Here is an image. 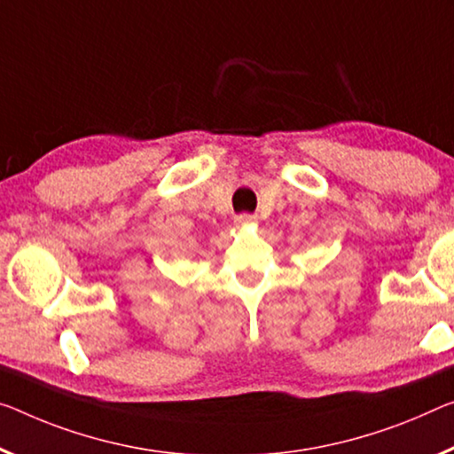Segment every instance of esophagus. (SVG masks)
<instances>
[{
	"mask_svg": "<svg viewBox=\"0 0 454 454\" xmlns=\"http://www.w3.org/2000/svg\"><path fill=\"white\" fill-rule=\"evenodd\" d=\"M254 223H255L254 215L241 213V215H237V217H235V225L237 227H247V225H254Z\"/></svg>",
	"mask_w": 454,
	"mask_h": 454,
	"instance_id": "obj_1",
	"label": "esophagus"
}]
</instances>
